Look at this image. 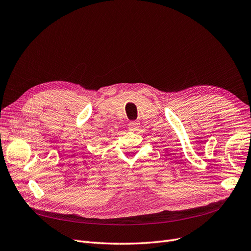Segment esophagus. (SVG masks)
I'll use <instances>...</instances> for the list:
<instances>
[{
    "label": "esophagus",
    "instance_id": "esophagus-1",
    "mask_svg": "<svg viewBox=\"0 0 251 251\" xmlns=\"http://www.w3.org/2000/svg\"><path fill=\"white\" fill-rule=\"evenodd\" d=\"M138 127H140V124H138L136 121H131V122H129L128 124V128L130 131H135Z\"/></svg>",
    "mask_w": 251,
    "mask_h": 251
}]
</instances>
